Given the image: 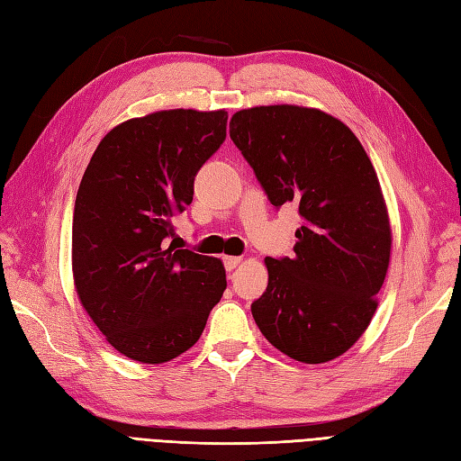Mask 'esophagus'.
Returning a JSON list of instances; mask_svg holds the SVG:
<instances>
[{
	"mask_svg": "<svg viewBox=\"0 0 461 461\" xmlns=\"http://www.w3.org/2000/svg\"><path fill=\"white\" fill-rule=\"evenodd\" d=\"M240 261H242V258H239V256H225V258H222V263H225L227 271H232V269L239 267Z\"/></svg>",
	"mask_w": 461,
	"mask_h": 461,
	"instance_id": "34e87169",
	"label": "esophagus"
}]
</instances>
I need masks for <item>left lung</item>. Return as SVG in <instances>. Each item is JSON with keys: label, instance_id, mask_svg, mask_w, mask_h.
<instances>
[{"label": "left lung", "instance_id": "obj_1", "mask_svg": "<svg viewBox=\"0 0 461 461\" xmlns=\"http://www.w3.org/2000/svg\"><path fill=\"white\" fill-rule=\"evenodd\" d=\"M230 138L269 202H294L303 219L294 256L265 258L269 283L252 315L276 350L327 364L369 327L388 271L393 230L375 167L356 134L315 107L240 109Z\"/></svg>", "mask_w": 461, "mask_h": 461}]
</instances>
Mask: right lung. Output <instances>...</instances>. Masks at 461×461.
I'll return each mask as SVG.
<instances>
[{
    "mask_svg": "<svg viewBox=\"0 0 461 461\" xmlns=\"http://www.w3.org/2000/svg\"><path fill=\"white\" fill-rule=\"evenodd\" d=\"M227 119L225 109H167L124 121L97 144L80 180L77 294L105 340L140 364H165L196 344L227 288L221 259L167 246Z\"/></svg>",
    "mask_w": 461,
    "mask_h": 461,
    "instance_id": "add662e5",
    "label": "right lung"
}]
</instances>
